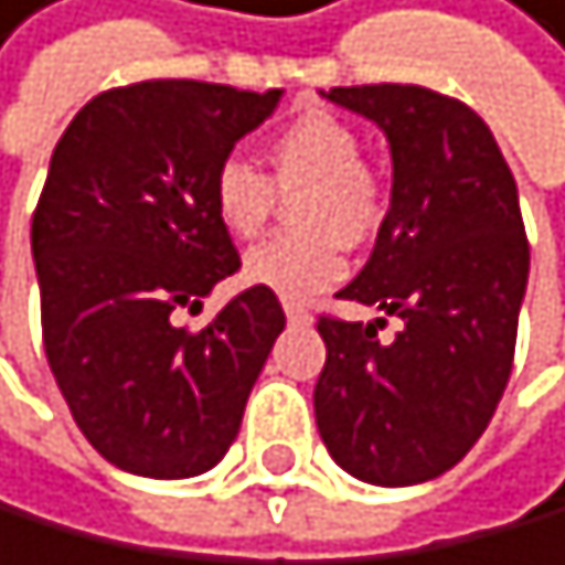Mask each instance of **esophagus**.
I'll return each instance as SVG.
<instances>
[{
  "mask_svg": "<svg viewBox=\"0 0 565 565\" xmlns=\"http://www.w3.org/2000/svg\"><path fill=\"white\" fill-rule=\"evenodd\" d=\"M285 317H288V324H310V320H313L310 306H302L295 299H285Z\"/></svg>",
  "mask_w": 565,
  "mask_h": 565,
  "instance_id": "1",
  "label": "esophagus"
}]
</instances>
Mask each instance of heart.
Listing matches in <instances>:
<instances>
[{
  "mask_svg": "<svg viewBox=\"0 0 565 565\" xmlns=\"http://www.w3.org/2000/svg\"><path fill=\"white\" fill-rule=\"evenodd\" d=\"M270 180L248 161L226 158L212 172L215 223L237 241H252L274 220L277 194L291 198L299 231L255 245L241 277L280 299H310L345 274V245H367L385 223L382 180L364 161V143L350 121L331 110H306L280 129L270 150Z\"/></svg>",
  "mask_w": 565,
  "mask_h": 565,
  "instance_id": "1",
  "label": "heart"
}]
</instances>
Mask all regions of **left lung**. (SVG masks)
<instances>
[{"instance_id":"8db88e82","label":"left lung","mask_w":565,"mask_h":565,"mask_svg":"<svg viewBox=\"0 0 565 565\" xmlns=\"http://www.w3.org/2000/svg\"><path fill=\"white\" fill-rule=\"evenodd\" d=\"M385 132L393 198L375 252L339 299L405 328L320 317L328 345L313 390L317 429L345 472L375 487L444 476L469 455L509 385L530 245L520 194L487 121L425 85L324 93Z\"/></svg>"}]
</instances>
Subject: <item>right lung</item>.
<instances>
[{"label": "right lung", "mask_w": 565, "mask_h": 565, "mask_svg": "<svg viewBox=\"0 0 565 565\" xmlns=\"http://www.w3.org/2000/svg\"><path fill=\"white\" fill-rule=\"evenodd\" d=\"M277 104L280 89L136 82L93 96L53 150L31 215L45 360L82 436L132 476L209 472L285 331L266 288L201 331L172 324L241 266L209 186Z\"/></svg>", "instance_id": "obj_1"}]
</instances>
